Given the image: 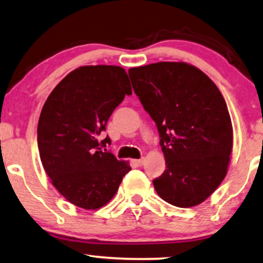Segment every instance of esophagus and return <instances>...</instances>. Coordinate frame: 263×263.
<instances>
[{"label": "esophagus", "instance_id": "obj_1", "mask_svg": "<svg viewBox=\"0 0 263 263\" xmlns=\"http://www.w3.org/2000/svg\"><path fill=\"white\" fill-rule=\"evenodd\" d=\"M134 163L136 164V166L141 167V166H143V163H144V159H139V160H134Z\"/></svg>", "mask_w": 263, "mask_h": 263}]
</instances>
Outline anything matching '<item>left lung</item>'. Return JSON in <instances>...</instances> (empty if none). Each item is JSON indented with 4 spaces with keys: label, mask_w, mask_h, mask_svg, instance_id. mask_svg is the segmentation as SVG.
I'll list each match as a JSON object with an SVG mask.
<instances>
[{
    "label": "left lung",
    "mask_w": 263,
    "mask_h": 263,
    "mask_svg": "<svg viewBox=\"0 0 263 263\" xmlns=\"http://www.w3.org/2000/svg\"><path fill=\"white\" fill-rule=\"evenodd\" d=\"M132 87L157 126L166 171L153 180L163 201L190 208L205 201L225 178L232 122L213 80L185 62L128 69Z\"/></svg>",
    "instance_id": "1"
}]
</instances>
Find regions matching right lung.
<instances>
[{
    "mask_svg": "<svg viewBox=\"0 0 263 263\" xmlns=\"http://www.w3.org/2000/svg\"><path fill=\"white\" fill-rule=\"evenodd\" d=\"M128 76L119 66H83L68 73L45 101L37 127V143L45 173L60 194L77 207L99 209L117 194L131 171L101 146V132L125 95Z\"/></svg>",
    "mask_w": 263,
    "mask_h": 263,
    "instance_id": "right-lung-1",
    "label": "right lung"
}]
</instances>
